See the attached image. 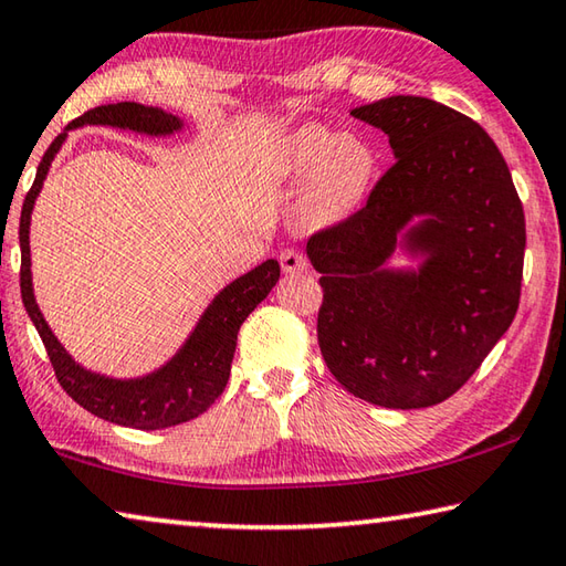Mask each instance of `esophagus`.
Instances as JSON below:
<instances>
[{
  "mask_svg": "<svg viewBox=\"0 0 566 566\" xmlns=\"http://www.w3.org/2000/svg\"><path fill=\"white\" fill-rule=\"evenodd\" d=\"M281 268L285 275L305 273L308 271V258H305L301 251H295V248H285V251L281 253Z\"/></svg>",
  "mask_w": 566,
  "mask_h": 566,
  "instance_id": "34e87169",
  "label": "esophagus"
}]
</instances>
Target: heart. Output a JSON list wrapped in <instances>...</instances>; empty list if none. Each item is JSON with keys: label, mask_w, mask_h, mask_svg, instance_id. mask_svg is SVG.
Wrapping results in <instances>:
<instances>
[{"label": "heart", "mask_w": 566, "mask_h": 566, "mask_svg": "<svg viewBox=\"0 0 566 566\" xmlns=\"http://www.w3.org/2000/svg\"><path fill=\"white\" fill-rule=\"evenodd\" d=\"M271 168L285 184H303L305 213L318 223L345 221L360 211L378 174V156L365 138L318 124H301L275 138Z\"/></svg>", "instance_id": "heart-1"}]
</instances>
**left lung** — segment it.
I'll return each instance as SVG.
<instances>
[{
  "mask_svg": "<svg viewBox=\"0 0 566 566\" xmlns=\"http://www.w3.org/2000/svg\"><path fill=\"white\" fill-rule=\"evenodd\" d=\"M350 116L388 136L395 166L363 211L305 248L323 273L321 353L355 398L430 408L472 378L514 321L524 211L500 148L454 108L390 96Z\"/></svg>",
  "mask_w": 566,
  "mask_h": 566,
  "instance_id": "8db88e82",
  "label": "left lung"
}]
</instances>
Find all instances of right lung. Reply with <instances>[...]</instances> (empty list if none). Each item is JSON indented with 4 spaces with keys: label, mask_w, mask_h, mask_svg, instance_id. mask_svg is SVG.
Here are the masks:
<instances>
[{
    "label": "right lung",
    "mask_w": 566,
    "mask_h": 566,
    "mask_svg": "<svg viewBox=\"0 0 566 566\" xmlns=\"http://www.w3.org/2000/svg\"><path fill=\"white\" fill-rule=\"evenodd\" d=\"M82 126H112L134 132L142 136L161 138L184 132V118L158 106H144L136 102H118L96 106L84 116L74 118L52 146L46 148L42 164L36 168V178L22 206L19 218V248H22V301L32 318L34 328L44 340L49 360L54 365L56 380L72 400L82 405L96 418L136 430H164L198 418L216 402L223 392L231 363L235 353V340L241 323L251 315L258 303L268 298L273 285L281 277V265L275 258H268L253 271L238 275L226 289L213 295L206 305L193 331L181 343L171 358L156 370L136 375V378H112V375L84 368L69 353L54 331L49 328L42 308H39L32 281V248H29V226L49 168L56 154L62 151L69 132Z\"/></svg>",
    "instance_id": "obj_1"
}]
</instances>
